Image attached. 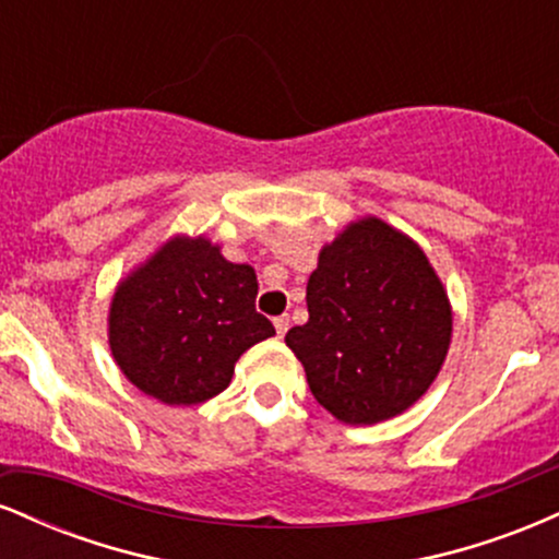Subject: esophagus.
Segmentation results:
<instances>
[{
  "instance_id": "obj_1",
  "label": "esophagus",
  "mask_w": 559,
  "mask_h": 559,
  "mask_svg": "<svg viewBox=\"0 0 559 559\" xmlns=\"http://www.w3.org/2000/svg\"><path fill=\"white\" fill-rule=\"evenodd\" d=\"M273 325H275V333H278L281 338L286 336V331H288V316H278V318H273Z\"/></svg>"
}]
</instances>
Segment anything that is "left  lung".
Instances as JSON below:
<instances>
[{
  "label": "left lung",
  "instance_id": "left-lung-1",
  "mask_svg": "<svg viewBox=\"0 0 559 559\" xmlns=\"http://www.w3.org/2000/svg\"><path fill=\"white\" fill-rule=\"evenodd\" d=\"M307 312L286 346L305 365L312 396L352 426H373L418 402L452 336L444 286L423 249L376 217L320 252Z\"/></svg>",
  "mask_w": 559,
  "mask_h": 559
}]
</instances>
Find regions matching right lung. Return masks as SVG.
I'll list each match as a JSON object with an SVG mask.
<instances>
[{
	"instance_id": "add662e5",
	"label": "right lung",
	"mask_w": 559,
	"mask_h": 559,
	"mask_svg": "<svg viewBox=\"0 0 559 559\" xmlns=\"http://www.w3.org/2000/svg\"><path fill=\"white\" fill-rule=\"evenodd\" d=\"M258 275L204 239H176L115 292L110 346L128 381L165 404H199L273 323L254 310Z\"/></svg>"
}]
</instances>
